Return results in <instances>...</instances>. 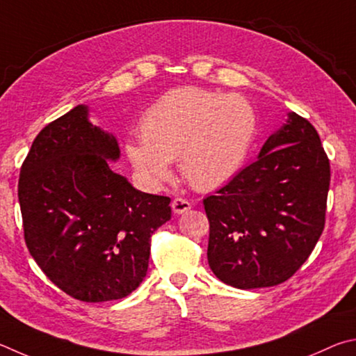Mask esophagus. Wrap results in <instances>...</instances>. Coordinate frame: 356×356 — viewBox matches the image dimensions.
Segmentation results:
<instances>
[{
  "instance_id": "1",
  "label": "esophagus",
  "mask_w": 356,
  "mask_h": 356,
  "mask_svg": "<svg viewBox=\"0 0 356 356\" xmlns=\"http://www.w3.org/2000/svg\"><path fill=\"white\" fill-rule=\"evenodd\" d=\"M192 208V204L184 200V198H175V200L172 202V209L175 214H184L188 213V211Z\"/></svg>"
}]
</instances>
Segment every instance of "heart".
I'll return each mask as SVG.
<instances>
[{"mask_svg":"<svg viewBox=\"0 0 356 356\" xmlns=\"http://www.w3.org/2000/svg\"><path fill=\"white\" fill-rule=\"evenodd\" d=\"M140 139L124 145L134 170L149 184L170 177L178 159L183 178L197 191H214L244 167L257 133L247 99L198 87L162 95L140 120Z\"/></svg>","mask_w":356,"mask_h":356,"instance_id":"b5f03b06","label":"heart"}]
</instances>
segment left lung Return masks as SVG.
I'll use <instances>...</instances> for the list:
<instances>
[{
    "label": "left lung",
    "instance_id": "1",
    "mask_svg": "<svg viewBox=\"0 0 356 356\" xmlns=\"http://www.w3.org/2000/svg\"><path fill=\"white\" fill-rule=\"evenodd\" d=\"M328 188L330 162L319 134L289 112L258 159L204 198L214 275L238 289L291 278L323 232Z\"/></svg>",
    "mask_w": 356,
    "mask_h": 356
}]
</instances>
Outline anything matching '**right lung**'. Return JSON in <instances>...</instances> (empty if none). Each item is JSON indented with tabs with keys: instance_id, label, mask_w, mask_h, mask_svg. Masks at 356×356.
Segmentation results:
<instances>
[{
	"instance_id": "add662e5",
	"label": "right lung",
	"mask_w": 356,
	"mask_h": 356,
	"mask_svg": "<svg viewBox=\"0 0 356 356\" xmlns=\"http://www.w3.org/2000/svg\"><path fill=\"white\" fill-rule=\"evenodd\" d=\"M114 136L78 104L35 137L18 181L24 241L37 266L81 302L129 296L147 275L149 238L170 220V198L137 191L109 162Z\"/></svg>"
}]
</instances>
